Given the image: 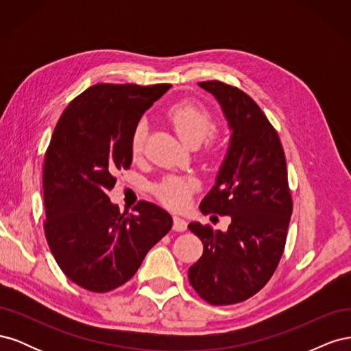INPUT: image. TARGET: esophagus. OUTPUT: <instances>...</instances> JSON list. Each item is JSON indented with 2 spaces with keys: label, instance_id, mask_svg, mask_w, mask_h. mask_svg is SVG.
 I'll return each mask as SVG.
<instances>
[{
  "label": "esophagus",
  "instance_id": "esophagus-1",
  "mask_svg": "<svg viewBox=\"0 0 351 351\" xmlns=\"http://www.w3.org/2000/svg\"><path fill=\"white\" fill-rule=\"evenodd\" d=\"M173 230H174V231H180V232L186 231V230H187V222H186L183 218H180V217H174V224H173Z\"/></svg>",
  "mask_w": 351,
  "mask_h": 351
}]
</instances>
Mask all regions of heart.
<instances>
[{
  "instance_id": "heart-1",
  "label": "heart",
  "mask_w": 351,
  "mask_h": 351,
  "mask_svg": "<svg viewBox=\"0 0 351 351\" xmlns=\"http://www.w3.org/2000/svg\"><path fill=\"white\" fill-rule=\"evenodd\" d=\"M167 119L174 127L177 134L187 145H199L209 132L214 129V119L212 114L204 107V105L183 101L173 105L171 108L167 111ZM145 143H146V123L139 121L134 127V132L132 134L130 149L132 156L134 159H139L145 152ZM196 182L193 178L186 177H167L156 187V195L164 204L182 208L189 202L190 192L195 189Z\"/></svg>"
}]
</instances>
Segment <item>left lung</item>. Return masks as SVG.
<instances>
[{"label": "left lung", "mask_w": 351, "mask_h": 351, "mask_svg": "<svg viewBox=\"0 0 351 351\" xmlns=\"http://www.w3.org/2000/svg\"><path fill=\"white\" fill-rule=\"evenodd\" d=\"M219 102L231 139L202 214L230 215L222 232L190 222L204 254L189 268L195 291L210 304H234L263 289L285 247L293 199L277 130L247 93L219 80L200 82Z\"/></svg>", "instance_id": "1"}]
</instances>
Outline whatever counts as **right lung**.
<instances>
[{
  "instance_id": "obj_1",
  "label": "right lung",
  "mask_w": 351,
  "mask_h": 351,
  "mask_svg": "<svg viewBox=\"0 0 351 351\" xmlns=\"http://www.w3.org/2000/svg\"><path fill=\"white\" fill-rule=\"evenodd\" d=\"M171 84L98 83L61 114L45 154V237L61 271L93 293L119 289L173 227L168 212L141 200L121 214L108 192L132 164V134Z\"/></svg>"
}]
</instances>
